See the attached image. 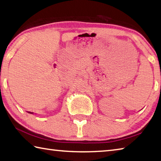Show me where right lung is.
<instances>
[{
	"instance_id": "right-lung-1",
	"label": "right lung",
	"mask_w": 161,
	"mask_h": 161,
	"mask_svg": "<svg viewBox=\"0 0 161 161\" xmlns=\"http://www.w3.org/2000/svg\"><path fill=\"white\" fill-rule=\"evenodd\" d=\"M29 113H30V114H33V113H31V112H28Z\"/></svg>"
}]
</instances>
